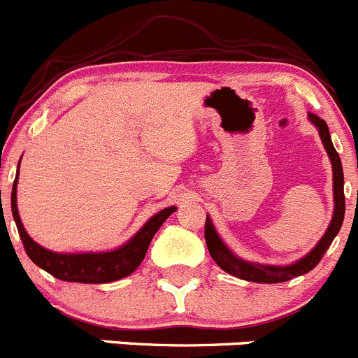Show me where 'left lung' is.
<instances>
[{
  "mask_svg": "<svg viewBox=\"0 0 358 358\" xmlns=\"http://www.w3.org/2000/svg\"><path fill=\"white\" fill-rule=\"evenodd\" d=\"M308 116H310V122L317 127L318 134H320L322 144H324L325 151H327L329 155V160H331L332 164L334 214H332L331 224H329L327 231L324 233L320 242H318L317 245L313 247V250H310L306 256L301 257L296 263L287 264V266H273V264L250 263V261L240 259L238 256H235V254L226 247V243L222 242L221 236L217 235L210 217L207 215V221H205V242H207L208 252H210L212 259L219 264V268L224 270L226 273L233 275V277L242 278V280L247 282H256V284H280V282H287L291 280V278L299 277V275L308 273V271H311L318 263H320L325 250L331 247L332 240H334V236L338 235L339 229H341L343 219H345V191H343L345 178H343L341 158H339L338 151L332 146L327 123L322 118H318L317 115H313V113H310Z\"/></svg>",
  "mask_w": 358,
  "mask_h": 358,
  "instance_id": "1",
  "label": "left lung"
}]
</instances>
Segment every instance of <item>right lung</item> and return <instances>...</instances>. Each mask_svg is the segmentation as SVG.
Masks as SVG:
<instances>
[{
    "instance_id": "obj_1",
    "label": "right lung",
    "mask_w": 358,
    "mask_h": 358,
    "mask_svg": "<svg viewBox=\"0 0 358 358\" xmlns=\"http://www.w3.org/2000/svg\"><path fill=\"white\" fill-rule=\"evenodd\" d=\"M17 179H19V171H17L12 187V214L13 219H15L17 229H19L20 240L24 243V249H26L27 256H29V259L36 266H40L41 270L48 271L55 278L64 282L108 284V282H115L123 277H129L143 263L155 233L160 229V226L167 221V217L172 212L178 210L176 207H167L160 210L153 217H150V221L125 245L118 247L115 250H109V252H52V250L45 249L40 243L34 242L27 235L26 229H24L19 215V208H17Z\"/></svg>"
}]
</instances>
